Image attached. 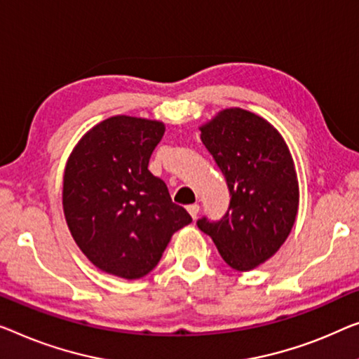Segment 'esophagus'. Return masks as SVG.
<instances>
[{"label": "esophagus", "instance_id": "1", "mask_svg": "<svg viewBox=\"0 0 359 359\" xmlns=\"http://www.w3.org/2000/svg\"><path fill=\"white\" fill-rule=\"evenodd\" d=\"M187 211L190 212V216H191V217L196 219L198 212H200V206H198V205H190V206H187Z\"/></svg>", "mask_w": 359, "mask_h": 359}]
</instances>
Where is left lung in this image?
<instances>
[{"label": "left lung", "instance_id": "obj_1", "mask_svg": "<svg viewBox=\"0 0 359 359\" xmlns=\"http://www.w3.org/2000/svg\"><path fill=\"white\" fill-rule=\"evenodd\" d=\"M200 130L227 180L231 206L219 222L196 224L232 269L251 271L279 251L295 224V163L279 130L251 111L222 109Z\"/></svg>", "mask_w": 359, "mask_h": 359}]
</instances>
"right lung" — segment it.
<instances>
[{"instance_id":"1","label":"right lung","mask_w":359,"mask_h":359,"mask_svg":"<svg viewBox=\"0 0 359 359\" xmlns=\"http://www.w3.org/2000/svg\"><path fill=\"white\" fill-rule=\"evenodd\" d=\"M163 122L112 116L90 128L69 154L62 210L77 247L92 264L140 279L161 259L170 237L191 222L148 170Z\"/></svg>"}]
</instances>
